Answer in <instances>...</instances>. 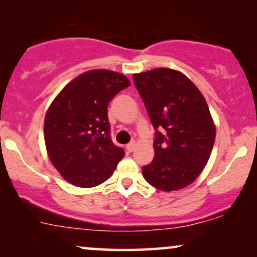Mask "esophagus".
Here are the masks:
<instances>
[{"label":"esophagus","mask_w":257,"mask_h":257,"mask_svg":"<svg viewBox=\"0 0 257 257\" xmlns=\"http://www.w3.org/2000/svg\"><path fill=\"white\" fill-rule=\"evenodd\" d=\"M135 147H137V143H135V141H133V143L126 145L125 149H126V151H128V152H133L135 150Z\"/></svg>","instance_id":"34e87169"}]
</instances>
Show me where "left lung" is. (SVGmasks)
Instances as JSON below:
<instances>
[{
	"label": "left lung",
	"mask_w": 257,
	"mask_h": 257,
	"mask_svg": "<svg viewBox=\"0 0 257 257\" xmlns=\"http://www.w3.org/2000/svg\"><path fill=\"white\" fill-rule=\"evenodd\" d=\"M134 84L157 131L155 158L143 167L150 185L178 191L191 185L210 158L216 128L204 96L187 76L161 67L134 73Z\"/></svg>",
	"instance_id": "left-lung-1"
}]
</instances>
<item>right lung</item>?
Listing matches in <instances>:
<instances>
[{"label":"right lung","instance_id":"right-lung-1","mask_svg":"<svg viewBox=\"0 0 257 257\" xmlns=\"http://www.w3.org/2000/svg\"><path fill=\"white\" fill-rule=\"evenodd\" d=\"M124 75L90 70L55 96L44 117V143L55 169L70 184L89 188L113 174L124 151L111 141L108 102L129 87Z\"/></svg>","mask_w":257,"mask_h":257}]
</instances>
